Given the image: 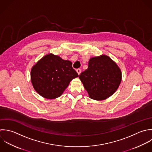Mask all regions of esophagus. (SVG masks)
Listing matches in <instances>:
<instances>
[{"mask_svg":"<svg viewBox=\"0 0 152 152\" xmlns=\"http://www.w3.org/2000/svg\"><path fill=\"white\" fill-rule=\"evenodd\" d=\"M76 72L78 73V75H80V73H81V69H76Z\"/></svg>","mask_w":152,"mask_h":152,"instance_id":"1","label":"esophagus"}]
</instances>
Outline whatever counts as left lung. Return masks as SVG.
<instances>
[{
    "instance_id": "left-lung-1",
    "label": "left lung",
    "mask_w": 152,
    "mask_h": 152,
    "mask_svg": "<svg viewBox=\"0 0 152 152\" xmlns=\"http://www.w3.org/2000/svg\"><path fill=\"white\" fill-rule=\"evenodd\" d=\"M79 77L91 98L104 100L118 89L121 81V72L114 61L102 55L91 58L88 69L82 72Z\"/></svg>"
}]
</instances>
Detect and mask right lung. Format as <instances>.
<instances>
[{
  "label": "right lung",
  "mask_w": 152,
  "mask_h": 152,
  "mask_svg": "<svg viewBox=\"0 0 152 152\" xmlns=\"http://www.w3.org/2000/svg\"><path fill=\"white\" fill-rule=\"evenodd\" d=\"M78 76L71 61L53 54L42 57L31 72L34 88L41 96L47 99L61 96L70 82Z\"/></svg>",
  "instance_id": "1"
}]
</instances>
